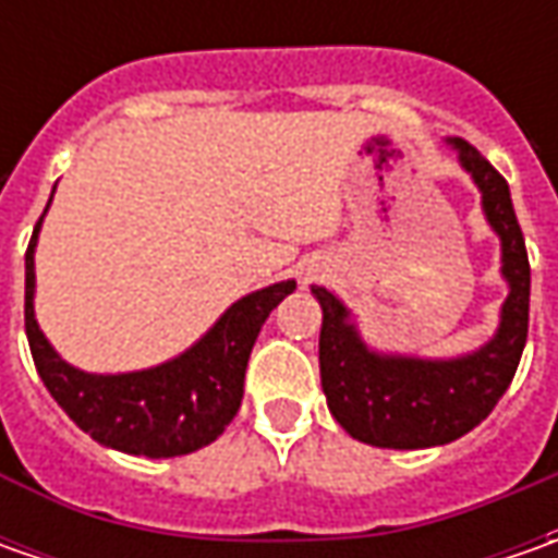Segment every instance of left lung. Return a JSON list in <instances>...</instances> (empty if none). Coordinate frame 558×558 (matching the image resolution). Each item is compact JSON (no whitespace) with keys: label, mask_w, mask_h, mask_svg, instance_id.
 <instances>
[{"label":"left lung","mask_w":558,"mask_h":558,"mask_svg":"<svg viewBox=\"0 0 558 558\" xmlns=\"http://www.w3.org/2000/svg\"><path fill=\"white\" fill-rule=\"evenodd\" d=\"M453 145L460 148L462 167L482 189L484 214L504 242L509 298L497 338L478 354L450 363L375 356L348 326V313L338 298L326 289H313L323 307L319 375L329 410L351 438L373 447L416 450L462 438L497 407L525 351L531 264L509 183L469 142L457 140Z\"/></svg>","instance_id":"obj_1"}]
</instances>
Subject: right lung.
I'll list each match as a JSON object with an SVG mask.
<instances>
[{
	"label": "right lung",
	"mask_w": 558,
	"mask_h": 558,
	"mask_svg": "<svg viewBox=\"0 0 558 558\" xmlns=\"http://www.w3.org/2000/svg\"><path fill=\"white\" fill-rule=\"evenodd\" d=\"M36 232L39 223L24 257V329L36 373L58 407L98 444L133 457H183L220 438L242 407L247 356L257 332L272 307L294 291V282L242 298L192 351L163 366L126 375H86L54 354L33 319Z\"/></svg>",
	"instance_id": "obj_1"
}]
</instances>
